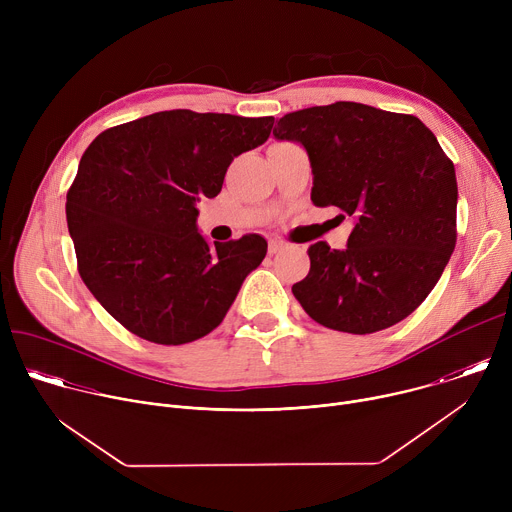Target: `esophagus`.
I'll return each instance as SVG.
<instances>
[{"mask_svg": "<svg viewBox=\"0 0 512 512\" xmlns=\"http://www.w3.org/2000/svg\"><path fill=\"white\" fill-rule=\"evenodd\" d=\"M287 245L283 241H269V255H277L285 249Z\"/></svg>", "mask_w": 512, "mask_h": 512, "instance_id": "34e87169", "label": "esophagus"}]
</instances>
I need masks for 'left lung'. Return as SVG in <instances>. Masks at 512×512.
Returning a JSON list of instances; mask_svg holds the SVG:
<instances>
[{"instance_id":"obj_1","label":"left lung","mask_w":512,"mask_h":512,"mask_svg":"<svg viewBox=\"0 0 512 512\" xmlns=\"http://www.w3.org/2000/svg\"><path fill=\"white\" fill-rule=\"evenodd\" d=\"M273 137L306 150L312 202L354 223L344 249L310 247V273L291 287L306 314L350 334L407 318L456 247V170L435 135L413 115L338 101L283 115Z\"/></svg>"}]
</instances>
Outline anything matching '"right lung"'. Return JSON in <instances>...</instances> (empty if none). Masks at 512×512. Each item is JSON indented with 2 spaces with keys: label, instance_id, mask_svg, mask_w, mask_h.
Returning <instances> with one entry per match:
<instances>
[{
  "label": "right lung",
  "instance_id": "add662e5",
  "mask_svg": "<svg viewBox=\"0 0 512 512\" xmlns=\"http://www.w3.org/2000/svg\"><path fill=\"white\" fill-rule=\"evenodd\" d=\"M271 127L273 117L174 109L89 145L66 194L68 233L85 285L129 332L176 346L223 322L267 241L208 243L196 202L221 192L231 162Z\"/></svg>",
  "mask_w": 512,
  "mask_h": 512
}]
</instances>
